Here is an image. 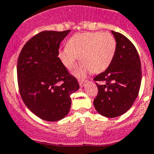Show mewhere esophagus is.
I'll return each instance as SVG.
<instances>
[{
    "label": "esophagus",
    "instance_id": "34e87169",
    "mask_svg": "<svg viewBox=\"0 0 154 154\" xmlns=\"http://www.w3.org/2000/svg\"><path fill=\"white\" fill-rule=\"evenodd\" d=\"M86 82V81H84V80H79V85H80L81 88H83L85 86V84Z\"/></svg>",
    "mask_w": 154,
    "mask_h": 154
}]
</instances>
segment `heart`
<instances>
[{
  "mask_svg": "<svg viewBox=\"0 0 154 154\" xmlns=\"http://www.w3.org/2000/svg\"><path fill=\"white\" fill-rule=\"evenodd\" d=\"M116 49V40L111 33L85 32L71 36L67 47L59 50L58 57L68 69H73L81 57L82 64L73 75L83 79L91 71L100 73L106 70L113 60Z\"/></svg>",
  "mask_w": 154,
  "mask_h": 154,
  "instance_id": "heart-1",
  "label": "heart"
}]
</instances>
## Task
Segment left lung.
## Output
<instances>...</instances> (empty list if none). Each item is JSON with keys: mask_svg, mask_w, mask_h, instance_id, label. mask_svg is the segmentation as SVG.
Here are the masks:
<instances>
[{"mask_svg": "<svg viewBox=\"0 0 154 154\" xmlns=\"http://www.w3.org/2000/svg\"><path fill=\"white\" fill-rule=\"evenodd\" d=\"M117 42L113 60L105 72L94 81L98 94L94 106L99 114L106 118H116L127 112L135 102L141 82V61L136 48L128 38L112 30Z\"/></svg>", "mask_w": 154, "mask_h": 154, "instance_id": "obj_1", "label": "left lung"}]
</instances>
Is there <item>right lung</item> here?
Segmentation results:
<instances>
[{
	"mask_svg": "<svg viewBox=\"0 0 154 154\" xmlns=\"http://www.w3.org/2000/svg\"><path fill=\"white\" fill-rule=\"evenodd\" d=\"M70 30L42 31L26 42L18 59L19 92L29 110L46 121H57L69 113L70 95L79 89L59 58L60 42ZM61 81L62 83L60 84Z\"/></svg>",
	"mask_w": 154,
	"mask_h": 154,
	"instance_id": "right-lung-1",
	"label": "right lung"
}]
</instances>
